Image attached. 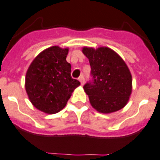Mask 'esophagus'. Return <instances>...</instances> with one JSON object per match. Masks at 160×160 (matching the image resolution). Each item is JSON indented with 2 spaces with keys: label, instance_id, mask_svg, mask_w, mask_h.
Masks as SVG:
<instances>
[{
  "label": "esophagus",
  "instance_id": "esophagus-1",
  "mask_svg": "<svg viewBox=\"0 0 160 160\" xmlns=\"http://www.w3.org/2000/svg\"><path fill=\"white\" fill-rule=\"evenodd\" d=\"M79 80H80V84H81V85H83V84H84V81H85V80H84V76H80V77L79 78Z\"/></svg>",
  "mask_w": 160,
  "mask_h": 160
}]
</instances>
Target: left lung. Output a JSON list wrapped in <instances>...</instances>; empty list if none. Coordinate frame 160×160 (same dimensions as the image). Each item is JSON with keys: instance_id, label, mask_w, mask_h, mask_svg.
Listing matches in <instances>:
<instances>
[{"instance_id": "1", "label": "left lung", "mask_w": 160, "mask_h": 160, "mask_svg": "<svg viewBox=\"0 0 160 160\" xmlns=\"http://www.w3.org/2000/svg\"><path fill=\"white\" fill-rule=\"evenodd\" d=\"M89 58L91 79L84 85L97 111L109 113L122 109L132 93V75L126 63L108 48H84Z\"/></svg>"}]
</instances>
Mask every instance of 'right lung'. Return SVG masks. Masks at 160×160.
Wrapping results in <instances>:
<instances>
[{
  "instance_id": "1",
  "label": "right lung",
  "mask_w": 160,
  "mask_h": 160,
  "mask_svg": "<svg viewBox=\"0 0 160 160\" xmlns=\"http://www.w3.org/2000/svg\"><path fill=\"white\" fill-rule=\"evenodd\" d=\"M68 49L51 47L42 51L28 67L25 89L36 108L46 113H57L67 105L74 89L80 84L71 76L67 62Z\"/></svg>"
}]
</instances>
